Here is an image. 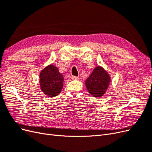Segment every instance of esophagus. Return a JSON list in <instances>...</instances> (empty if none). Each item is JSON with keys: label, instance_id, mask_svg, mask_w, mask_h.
Masks as SVG:
<instances>
[{"label": "esophagus", "instance_id": "1", "mask_svg": "<svg viewBox=\"0 0 152 152\" xmlns=\"http://www.w3.org/2000/svg\"><path fill=\"white\" fill-rule=\"evenodd\" d=\"M72 80H78L79 79V77H77V76H72Z\"/></svg>", "mask_w": 152, "mask_h": 152}]
</instances>
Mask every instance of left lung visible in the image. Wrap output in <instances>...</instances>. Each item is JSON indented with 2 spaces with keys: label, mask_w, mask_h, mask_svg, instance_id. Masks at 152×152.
<instances>
[{
  "label": "left lung",
  "mask_w": 152,
  "mask_h": 152,
  "mask_svg": "<svg viewBox=\"0 0 152 152\" xmlns=\"http://www.w3.org/2000/svg\"><path fill=\"white\" fill-rule=\"evenodd\" d=\"M110 83V77L104 69L98 66L86 80V86L89 93L99 98L106 93Z\"/></svg>",
  "instance_id": "8db88e82"
}]
</instances>
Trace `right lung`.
<instances>
[{"label": "right lung", "instance_id": "right-lung-1", "mask_svg": "<svg viewBox=\"0 0 152 152\" xmlns=\"http://www.w3.org/2000/svg\"><path fill=\"white\" fill-rule=\"evenodd\" d=\"M39 84L43 93L49 97H54L60 93L64 78L57 67L50 65L40 73Z\"/></svg>", "mask_w": 152, "mask_h": 152}]
</instances>
